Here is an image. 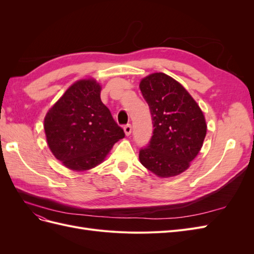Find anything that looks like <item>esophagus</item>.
<instances>
[{"label": "esophagus", "instance_id": "34e87169", "mask_svg": "<svg viewBox=\"0 0 254 254\" xmlns=\"http://www.w3.org/2000/svg\"><path fill=\"white\" fill-rule=\"evenodd\" d=\"M124 131H125L126 135H129L130 133H131V125H130V124L125 125L124 126Z\"/></svg>", "mask_w": 254, "mask_h": 254}]
</instances>
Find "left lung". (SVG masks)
<instances>
[{"instance_id": "left-lung-1", "label": "left lung", "mask_w": 254, "mask_h": 254, "mask_svg": "<svg viewBox=\"0 0 254 254\" xmlns=\"http://www.w3.org/2000/svg\"><path fill=\"white\" fill-rule=\"evenodd\" d=\"M140 89L155 128L149 144L140 149V162L162 178L179 175L202 147L204 115L189 92L164 73L143 78Z\"/></svg>"}]
</instances>
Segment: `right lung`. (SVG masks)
<instances>
[{
    "instance_id": "obj_1",
    "label": "right lung",
    "mask_w": 254,
    "mask_h": 254,
    "mask_svg": "<svg viewBox=\"0 0 254 254\" xmlns=\"http://www.w3.org/2000/svg\"><path fill=\"white\" fill-rule=\"evenodd\" d=\"M94 79L76 81L44 119L53 155L73 171H87L102 163L125 132L101 101Z\"/></svg>"
}]
</instances>
